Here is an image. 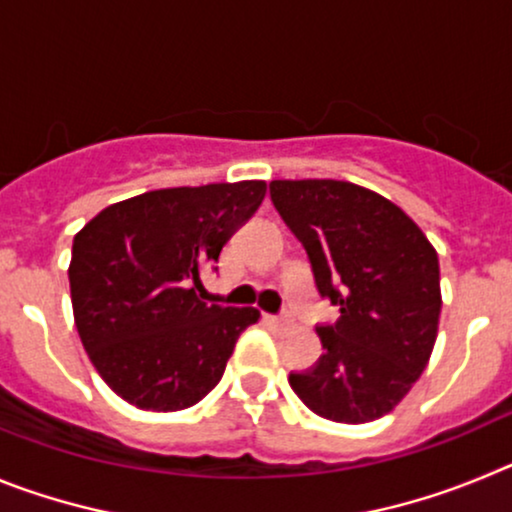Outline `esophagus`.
Wrapping results in <instances>:
<instances>
[{
	"mask_svg": "<svg viewBox=\"0 0 512 512\" xmlns=\"http://www.w3.org/2000/svg\"><path fill=\"white\" fill-rule=\"evenodd\" d=\"M264 320L269 325H274V328H287V325H289L287 315H264Z\"/></svg>",
	"mask_w": 512,
	"mask_h": 512,
	"instance_id": "esophagus-1",
	"label": "esophagus"
}]
</instances>
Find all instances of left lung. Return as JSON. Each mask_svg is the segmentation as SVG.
I'll return each instance as SVG.
<instances>
[{
  "mask_svg": "<svg viewBox=\"0 0 512 512\" xmlns=\"http://www.w3.org/2000/svg\"><path fill=\"white\" fill-rule=\"evenodd\" d=\"M271 202L307 251L315 287L341 310L320 323V356L289 374L320 418L369 423L408 395L431 359L441 315L438 253L382 194L336 179H277Z\"/></svg>",
  "mask_w": 512,
  "mask_h": 512,
  "instance_id": "8db88e82",
  "label": "left lung"
}]
</instances>
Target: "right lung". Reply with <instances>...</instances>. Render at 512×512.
<instances>
[{
  "mask_svg": "<svg viewBox=\"0 0 512 512\" xmlns=\"http://www.w3.org/2000/svg\"><path fill=\"white\" fill-rule=\"evenodd\" d=\"M264 194V182L156 189L104 207L74 235L76 330L115 395L169 413L220 382L259 310L202 302L200 274L217 271L223 246Z\"/></svg>",
  "mask_w": 512,
  "mask_h": 512,
  "instance_id": "right-lung-1",
  "label": "right lung"
}]
</instances>
